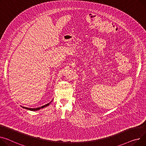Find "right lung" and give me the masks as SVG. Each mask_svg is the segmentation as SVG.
Listing matches in <instances>:
<instances>
[{
  "label": "right lung",
  "mask_w": 146,
  "mask_h": 146,
  "mask_svg": "<svg viewBox=\"0 0 146 146\" xmlns=\"http://www.w3.org/2000/svg\"><path fill=\"white\" fill-rule=\"evenodd\" d=\"M52 102V100L50 102V103H47V104H46V105H44V106H42V107H39V108H34V109H32V108H25V107H23V108H24V109H27V110H31V111H36V110H40V109H42V108H45V107H46V106H48L49 105V104L51 103Z\"/></svg>",
  "instance_id": "add662e5"
}]
</instances>
